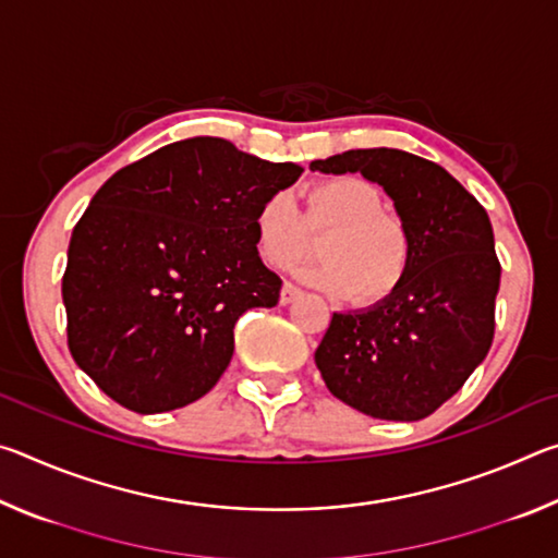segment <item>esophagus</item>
<instances>
[{
  "mask_svg": "<svg viewBox=\"0 0 558 558\" xmlns=\"http://www.w3.org/2000/svg\"><path fill=\"white\" fill-rule=\"evenodd\" d=\"M300 295V288L292 286V282H282V290H280V305H290L292 300Z\"/></svg>",
  "mask_w": 558,
  "mask_h": 558,
  "instance_id": "1",
  "label": "esophagus"
}]
</instances>
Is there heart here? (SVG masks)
Instances as JSON below:
<instances>
[{"instance_id":"b5f03b06","label":"heart","mask_w":558,"mask_h":558,"mask_svg":"<svg viewBox=\"0 0 558 558\" xmlns=\"http://www.w3.org/2000/svg\"><path fill=\"white\" fill-rule=\"evenodd\" d=\"M384 192L356 174L315 182L302 192V214L286 192L270 194L253 216V233L263 260L282 268L307 256L311 233L323 260L310 263L300 276L337 295L364 305L389 300L409 276L413 235L399 214L384 209Z\"/></svg>"}]
</instances>
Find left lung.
I'll list each match as a JSON object with an SVG mask.
<instances>
[{"label": "left lung", "mask_w": 558, "mask_h": 558, "mask_svg": "<svg viewBox=\"0 0 558 558\" xmlns=\"http://www.w3.org/2000/svg\"><path fill=\"white\" fill-rule=\"evenodd\" d=\"M310 169L381 184L413 235L401 288L369 310L335 313L317 369L339 401L372 418H426L493 344L502 266L489 216L440 165L403 149H349Z\"/></svg>", "instance_id": "8db88e82"}]
</instances>
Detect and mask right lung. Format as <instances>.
<instances>
[{"label": "right lung", "instance_id": "obj_1", "mask_svg": "<svg viewBox=\"0 0 558 558\" xmlns=\"http://www.w3.org/2000/svg\"><path fill=\"white\" fill-rule=\"evenodd\" d=\"M302 167L192 137L122 167L75 223L63 305L75 364L135 413L209 393L233 356V327L276 307L282 280L253 233L260 202Z\"/></svg>", "mask_w": 558, "mask_h": 558}]
</instances>
